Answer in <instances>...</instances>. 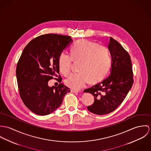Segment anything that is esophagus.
Returning <instances> with one entry per match:
<instances>
[{"mask_svg":"<svg viewBox=\"0 0 151 151\" xmlns=\"http://www.w3.org/2000/svg\"><path fill=\"white\" fill-rule=\"evenodd\" d=\"M70 91H71V92H73V93H79V91L75 90H72V89Z\"/></svg>","mask_w":151,"mask_h":151,"instance_id":"34e87169","label":"esophagus"}]
</instances>
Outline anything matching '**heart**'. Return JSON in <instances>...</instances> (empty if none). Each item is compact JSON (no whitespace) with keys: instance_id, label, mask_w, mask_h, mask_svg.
Returning a JSON list of instances; mask_svg holds the SVG:
<instances>
[{"instance_id":"obj_1","label":"heart","mask_w":151,"mask_h":151,"mask_svg":"<svg viewBox=\"0 0 151 151\" xmlns=\"http://www.w3.org/2000/svg\"><path fill=\"white\" fill-rule=\"evenodd\" d=\"M70 55L64 52L58 58L60 72L66 76L71 69L72 61H81L78 73H73L65 81L69 87L79 90L90 81L96 83L108 74L112 65L109 49L96 42L81 39L75 42L70 49Z\"/></svg>"}]
</instances>
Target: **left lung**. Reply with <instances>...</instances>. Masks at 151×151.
Here are the masks:
<instances>
[{"label":"left lung","instance_id":"1","mask_svg":"<svg viewBox=\"0 0 151 151\" xmlns=\"http://www.w3.org/2000/svg\"><path fill=\"white\" fill-rule=\"evenodd\" d=\"M108 49L112 57L109 76L84 90L94 97V103L88 106L87 109L99 115L115 111L124 100L133 84L132 64L127 51L112 37H110Z\"/></svg>","mask_w":151,"mask_h":151}]
</instances>
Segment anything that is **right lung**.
I'll use <instances>...</instances> for the list:
<instances>
[{"label":"right lung","mask_w":151,"mask_h":151,"mask_svg":"<svg viewBox=\"0 0 151 151\" xmlns=\"http://www.w3.org/2000/svg\"><path fill=\"white\" fill-rule=\"evenodd\" d=\"M72 42L69 36L45 34L32 39L21 54L16 68L19 95L25 105L38 115L54 112L70 91L63 83L49 87L48 82L53 78L61 82L58 58Z\"/></svg>","instance_id":"add662e5"}]
</instances>
